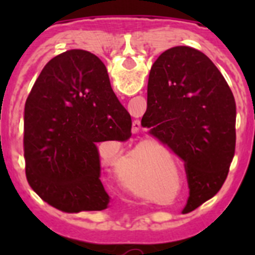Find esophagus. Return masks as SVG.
<instances>
[{"label":"esophagus","mask_w":255,"mask_h":255,"mask_svg":"<svg viewBox=\"0 0 255 255\" xmlns=\"http://www.w3.org/2000/svg\"><path fill=\"white\" fill-rule=\"evenodd\" d=\"M139 126H140V121L135 120L134 123H132V130H134V131H138Z\"/></svg>","instance_id":"obj_1"}]
</instances>
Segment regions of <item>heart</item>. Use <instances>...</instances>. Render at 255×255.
I'll list each match as a JSON object with an SVG mask.
<instances>
[{"label":"heart","mask_w":255,"mask_h":255,"mask_svg":"<svg viewBox=\"0 0 255 255\" xmlns=\"http://www.w3.org/2000/svg\"><path fill=\"white\" fill-rule=\"evenodd\" d=\"M132 167H139L136 162H124L123 166L120 167L121 172H126L128 170H131Z\"/></svg>","instance_id":"heart-1"}]
</instances>
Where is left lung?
<instances>
[{
    "instance_id": "8db88e82",
    "label": "left lung",
    "mask_w": 255,
    "mask_h": 255,
    "mask_svg": "<svg viewBox=\"0 0 255 255\" xmlns=\"http://www.w3.org/2000/svg\"><path fill=\"white\" fill-rule=\"evenodd\" d=\"M147 93L141 125L185 162L193 211L220 190L229 173L236 141L234 94L203 52L185 46L155 60Z\"/></svg>"
}]
</instances>
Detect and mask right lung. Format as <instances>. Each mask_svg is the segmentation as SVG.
I'll return each mask as SVG.
<instances>
[{
  "mask_svg": "<svg viewBox=\"0 0 255 255\" xmlns=\"http://www.w3.org/2000/svg\"><path fill=\"white\" fill-rule=\"evenodd\" d=\"M131 117L117 100L105 64L84 49L52 58L31 88L24 115L29 185L49 206L69 213L102 211L97 143L128 140Z\"/></svg>",
  "mask_w": 255,
  "mask_h": 255,
  "instance_id": "1",
  "label": "right lung"
}]
</instances>
